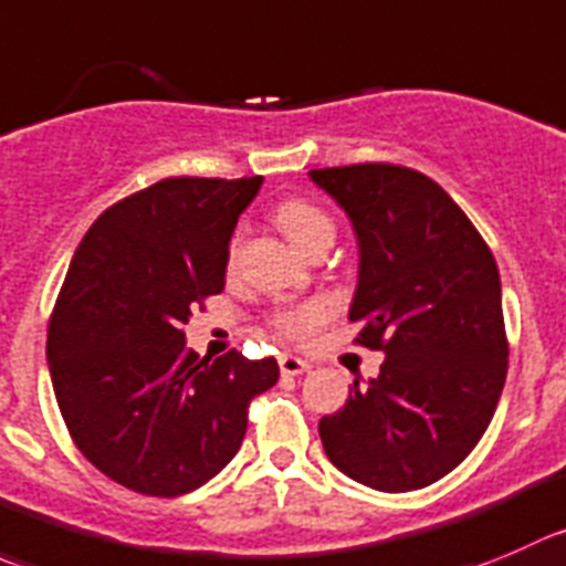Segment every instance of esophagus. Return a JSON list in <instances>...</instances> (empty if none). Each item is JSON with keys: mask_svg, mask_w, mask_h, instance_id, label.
I'll use <instances>...</instances> for the list:
<instances>
[{"mask_svg": "<svg viewBox=\"0 0 566 566\" xmlns=\"http://www.w3.org/2000/svg\"><path fill=\"white\" fill-rule=\"evenodd\" d=\"M279 370H282V376H301V373L310 370V361L301 359V356L284 354L279 356Z\"/></svg>", "mask_w": 566, "mask_h": 566, "instance_id": "1", "label": "esophagus"}]
</instances>
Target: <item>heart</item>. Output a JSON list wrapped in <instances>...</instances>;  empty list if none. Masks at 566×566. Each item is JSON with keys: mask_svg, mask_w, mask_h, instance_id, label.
<instances>
[{"mask_svg": "<svg viewBox=\"0 0 566 566\" xmlns=\"http://www.w3.org/2000/svg\"><path fill=\"white\" fill-rule=\"evenodd\" d=\"M276 223L282 227V232L287 234V240L298 251H306L315 240L321 238H334L332 218H328L321 207L310 205V201H301V199L284 201V205L276 210ZM323 317H326V306L312 301V304L298 306V310L282 312V315L276 317V326L282 328L287 337L298 339V337H306V334H310Z\"/></svg>", "mask_w": 566, "mask_h": 566, "instance_id": "heart-1", "label": "heart"}]
</instances>
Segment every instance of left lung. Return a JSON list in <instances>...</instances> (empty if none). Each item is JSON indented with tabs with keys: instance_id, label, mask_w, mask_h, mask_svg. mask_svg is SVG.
I'll return each mask as SVG.
<instances>
[{
	"instance_id": "8db88e82",
	"label": "left lung",
	"mask_w": 566,
	"mask_h": 566,
	"mask_svg": "<svg viewBox=\"0 0 566 566\" xmlns=\"http://www.w3.org/2000/svg\"><path fill=\"white\" fill-rule=\"evenodd\" d=\"M310 179L348 216L359 271L348 321L384 350L317 422L328 462L378 492L434 484L468 459L506 384L501 273L470 218L411 168L365 163Z\"/></svg>"
}]
</instances>
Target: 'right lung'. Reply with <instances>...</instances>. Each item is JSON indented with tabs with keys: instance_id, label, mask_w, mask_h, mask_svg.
Masks as SVG:
<instances>
[{
	"instance_id": "obj_1",
	"label": "right lung",
	"mask_w": 566,
	"mask_h": 566,
	"mask_svg": "<svg viewBox=\"0 0 566 566\" xmlns=\"http://www.w3.org/2000/svg\"><path fill=\"white\" fill-rule=\"evenodd\" d=\"M262 177H174L118 201L74 251L46 337L60 415L82 457L144 495L177 497L221 473L276 359H199L182 326L223 290L238 218Z\"/></svg>"
}]
</instances>
